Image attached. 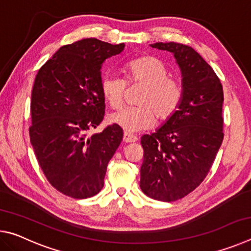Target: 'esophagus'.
<instances>
[{
	"label": "esophagus",
	"mask_w": 251,
	"mask_h": 251,
	"mask_svg": "<svg viewBox=\"0 0 251 251\" xmlns=\"http://www.w3.org/2000/svg\"><path fill=\"white\" fill-rule=\"evenodd\" d=\"M137 137H136V136H134V135H131V134H129V133H124V136H123V141H124L125 143H135V142H137Z\"/></svg>",
	"instance_id": "1"
}]
</instances>
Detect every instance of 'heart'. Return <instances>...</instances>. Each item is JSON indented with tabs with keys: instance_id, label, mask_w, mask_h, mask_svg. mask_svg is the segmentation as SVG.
<instances>
[{
	"instance_id": "obj_1",
	"label": "heart",
	"mask_w": 251,
	"mask_h": 251,
	"mask_svg": "<svg viewBox=\"0 0 251 251\" xmlns=\"http://www.w3.org/2000/svg\"><path fill=\"white\" fill-rule=\"evenodd\" d=\"M129 82L146 85L138 103L109 115V121L127 133L145 130L155 124L157 115L167 120L181 103L182 86L179 80L168 77L167 67L159 59L151 56L136 58L125 65ZM126 82L116 74H105L100 80V91L110 107H121L124 100Z\"/></svg>"
}]
</instances>
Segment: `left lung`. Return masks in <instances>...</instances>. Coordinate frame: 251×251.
I'll list each match as a JSON object with an SVG mask.
<instances>
[{
  "label": "left lung",
  "instance_id": "left-lung-1",
  "mask_svg": "<svg viewBox=\"0 0 251 251\" xmlns=\"http://www.w3.org/2000/svg\"><path fill=\"white\" fill-rule=\"evenodd\" d=\"M171 52L181 73L179 107L151 135H143L141 189L160 201H175L201 185L224 139V91L210 65L189 46L158 42Z\"/></svg>",
  "mask_w": 251,
  "mask_h": 251
}]
</instances>
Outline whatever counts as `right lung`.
I'll return each mask as SVG.
<instances>
[{"label":"right lung","mask_w":251,"mask_h":251,"mask_svg":"<svg viewBox=\"0 0 251 251\" xmlns=\"http://www.w3.org/2000/svg\"><path fill=\"white\" fill-rule=\"evenodd\" d=\"M124 48L97 39L76 41L62 46L35 77L29 138L50 184L66 196L84 199L100 192L123 139L115 124L92 136L86 131L104 117L101 65Z\"/></svg>","instance_id":"add662e5"}]
</instances>
